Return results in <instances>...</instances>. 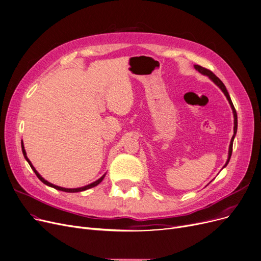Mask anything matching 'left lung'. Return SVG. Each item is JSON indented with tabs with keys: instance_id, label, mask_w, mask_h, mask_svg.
<instances>
[{
	"instance_id": "1",
	"label": "left lung",
	"mask_w": 261,
	"mask_h": 261,
	"mask_svg": "<svg viewBox=\"0 0 261 261\" xmlns=\"http://www.w3.org/2000/svg\"><path fill=\"white\" fill-rule=\"evenodd\" d=\"M194 68L195 69L198 71V72H200L201 74H205V75H207V76H209L211 80L217 84L221 89H222V92L224 93V95L226 96V98H227V100H228V102H229V105H230V107H231V109H232V113H233V117H234V121H233V123H234V126H233V135H232V138H231V141H230V145H229V151H228V159H227V161H226V163H225V165H224V167L228 164V162H229V160H230V156H231V153H232V143H233V139H234V135H236V133H237V129H238V117H237V112H236V110H234V107H233V105H232V102H231V99H230V97H229V94H228V92H227V89H226V87H225V85L223 84V82L220 80V79L215 75L211 70H209V69H206V68H203V67H201V66H199V65H195L194 66Z\"/></svg>"
}]
</instances>
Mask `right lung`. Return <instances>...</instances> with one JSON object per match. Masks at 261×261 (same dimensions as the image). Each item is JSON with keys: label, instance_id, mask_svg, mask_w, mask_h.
<instances>
[{"label": "right lung", "instance_id": "obj_1", "mask_svg": "<svg viewBox=\"0 0 261 261\" xmlns=\"http://www.w3.org/2000/svg\"><path fill=\"white\" fill-rule=\"evenodd\" d=\"M21 147H22V152H23V155H24V158H25V160L29 162V164H30V166L32 167V169L34 171V173L36 174V176L39 178V180L41 181V182H43L44 185H47V186H49V187H51V188H54V189H56V190H60V191H63V192H68V193H75V192H82V191H85V190H88V189H90V188H94V187H96V186H98L101 181L103 180V178H105V176H106V174L101 177V178H99L98 180H96L95 182H93V184H90V185H87V186H85V187H82V188H76V189H66V188H62V187H59V186H55V185H52V184H50L49 181H47L46 179H43L40 175H39V173L36 171L35 169V167H34L33 165H32V163H31V161L29 160V158L27 156V152H25V149H24V145H23V142H21Z\"/></svg>", "mask_w": 261, "mask_h": 261}]
</instances>
